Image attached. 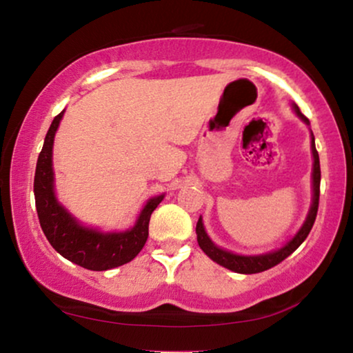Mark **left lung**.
<instances>
[{
  "mask_svg": "<svg viewBox=\"0 0 353 353\" xmlns=\"http://www.w3.org/2000/svg\"><path fill=\"white\" fill-rule=\"evenodd\" d=\"M295 114H297L300 119H302L305 124H310V121L302 114V111L299 110L297 105H292ZM312 153H313V200L312 206H310L308 216L305 219L302 228L299 229V232L290 239V241L285 243L284 247L278 248V250L263 253V255H253V256H245V255H237V253L228 252L224 248H219L211 242L208 234L205 232L203 223H201V218L196 223V241H199V245L201 250H203L206 255H208L211 260L218 263V265L228 268L234 272H241V274H255V272H261L270 270V268L279 265L281 261L285 260L289 255L297 250V248L302 245V242L308 237L310 231H312L314 219H316L318 213V205H319V182H321V169H319V157L316 152V147H314V137L312 132Z\"/></svg>",
  "mask_w": 353,
  "mask_h": 353,
  "instance_id": "obj_1",
  "label": "left lung"
}]
</instances>
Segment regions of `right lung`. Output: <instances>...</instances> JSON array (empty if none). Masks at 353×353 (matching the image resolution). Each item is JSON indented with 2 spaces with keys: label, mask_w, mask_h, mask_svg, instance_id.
Segmentation results:
<instances>
[{
  "label": "right lung",
  "mask_w": 353,
  "mask_h": 353,
  "mask_svg": "<svg viewBox=\"0 0 353 353\" xmlns=\"http://www.w3.org/2000/svg\"><path fill=\"white\" fill-rule=\"evenodd\" d=\"M63 114L64 111L51 122L37 161L34 194L41 229L51 247L75 265L92 271H106L125 265L139 255L147 242L150 216L164 195L150 199L140 211L134 228L124 232H100L82 225L54 195L53 142Z\"/></svg>",
  "instance_id": "1"
}]
</instances>
